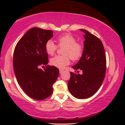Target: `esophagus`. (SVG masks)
<instances>
[{"label":"esophagus","instance_id":"1","mask_svg":"<svg viewBox=\"0 0 125 125\" xmlns=\"http://www.w3.org/2000/svg\"><path fill=\"white\" fill-rule=\"evenodd\" d=\"M63 72V70H62V69H60V73L61 74V73Z\"/></svg>","mask_w":125,"mask_h":125}]
</instances>
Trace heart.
<instances>
[{"instance_id":"obj_1","label":"heart","mask_w":125,"mask_h":125,"mask_svg":"<svg viewBox=\"0 0 125 125\" xmlns=\"http://www.w3.org/2000/svg\"><path fill=\"white\" fill-rule=\"evenodd\" d=\"M75 37L71 33H64L56 38L58 46L52 40H48L45 43V50L47 54L53 55L58 46L64 47L63 49V56H56L50 60L52 65L59 68H63L70 63V59L78 60L81 57L83 53L84 47L79 42H76Z\"/></svg>"}]
</instances>
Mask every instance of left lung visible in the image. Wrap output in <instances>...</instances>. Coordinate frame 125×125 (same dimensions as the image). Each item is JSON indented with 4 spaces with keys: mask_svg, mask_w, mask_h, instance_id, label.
I'll list each match as a JSON object with an SVG mask.
<instances>
[{
    "mask_svg": "<svg viewBox=\"0 0 125 125\" xmlns=\"http://www.w3.org/2000/svg\"><path fill=\"white\" fill-rule=\"evenodd\" d=\"M80 30L85 34L84 51L79 62L72 68L75 72L82 71L83 74L71 72L68 86L73 96L84 99L93 96L101 86L105 77L106 59L101 40L85 30Z\"/></svg>",
    "mask_w": 125,
    "mask_h": 125,
    "instance_id": "8db88e82",
    "label": "left lung"
}]
</instances>
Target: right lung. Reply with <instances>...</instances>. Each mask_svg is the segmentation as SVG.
Segmentation results:
<instances>
[{
  "mask_svg": "<svg viewBox=\"0 0 125 125\" xmlns=\"http://www.w3.org/2000/svg\"><path fill=\"white\" fill-rule=\"evenodd\" d=\"M52 36L51 30L33 27L14 49L13 67L17 81L27 95L35 100H44L52 94V85L60 72L57 67L47 65L45 43ZM43 65L46 66L44 70L39 68Z\"/></svg>",
  "mask_w": 125,
  "mask_h": 125,
  "instance_id": "obj_1",
  "label": "right lung"
}]
</instances>
